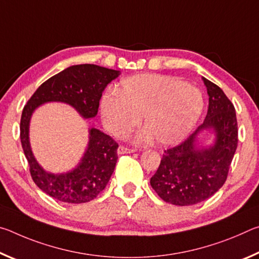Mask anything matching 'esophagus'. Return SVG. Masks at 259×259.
Masks as SVG:
<instances>
[{
  "label": "esophagus",
  "mask_w": 259,
  "mask_h": 259,
  "mask_svg": "<svg viewBox=\"0 0 259 259\" xmlns=\"http://www.w3.org/2000/svg\"><path fill=\"white\" fill-rule=\"evenodd\" d=\"M134 152H136V150H134V148H128L124 146H120L117 148V154H128V153H134Z\"/></svg>",
  "instance_id": "esophagus-1"
}]
</instances>
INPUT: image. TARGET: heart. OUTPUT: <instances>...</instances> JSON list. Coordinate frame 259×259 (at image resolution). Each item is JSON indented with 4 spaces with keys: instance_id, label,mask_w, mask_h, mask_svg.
<instances>
[{
    "instance_id": "heart-1",
    "label": "heart",
    "mask_w": 259,
    "mask_h": 259,
    "mask_svg": "<svg viewBox=\"0 0 259 259\" xmlns=\"http://www.w3.org/2000/svg\"><path fill=\"white\" fill-rule=\"evenodd\" d=\"M201 91L177 77L143 73L124 78L116 94L100 99V114L109 133L122 137L134 129L142 116L145 126L140 142L154 137L161 145L181 142L198 123L203 112Z\"/></svg>"
}]
</instances>
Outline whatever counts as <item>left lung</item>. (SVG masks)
Listing matches in <instances>:
<instances>
[{
	"label": "left lung",
	"mask_w": 259,
	"mask_h": 259,
	"mask_svg": "<svg viewBox=\"0 0 259 259\" xmlns=\"http://www.w3.org/2000/svg\"><path fill=\"white\" fill-rule=\"evenodd\" d=\"M209 96L207 116L194 133L179 145L164 151L151 186L157 195L175 205H192L207 200L227 178L238 147L235 108L221 88L202 77ZM214 131L212 146L198 147L197 136Z\"/></svg>",
	"instance_id": "obj_1"
}]
</instances>
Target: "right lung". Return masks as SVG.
I'll return each mask as SVG.
<instances>
[{
  "label": "right lung",
  "mask_w": 259,
  "mask_h": 259,
  "mask_svg": "<svg viewBox=\"0 0 259 259\" xmlns=\"http://www.w3.org/2000/svg\"><path fill=\"white\" fill-rule=\"evenodd\" d=\"M120 74L93 64L74 65L42 83L25 105L20 140L30 176L40 190L60 202L77 204L94 200L106 187L115 169L119 145L111 136L91 128L87 150L75 168L64 174L48 172L38 164L30 147V117L38 106L50 102L69 105L83 119L95 117L105 88Z\"/></svg>",
  "instance_id": "obj_1"
}]
</instances>
